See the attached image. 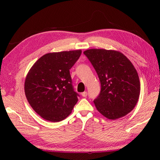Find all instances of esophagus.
Masks as SVG:
<instances>
[{"instance_id": "1", "label": "esophagus", "mask_w": 160, "mask_h": 160, "mask_svg": "<svg viewBox=\"0 0 160 160\" xmlns=\"http://www.w3.org/2000/svg\"><path fill=\"white\" fill-rule=\"evenodd\" d=\"M81 94H82V96L83 97H86L87 95H88V92H82Z\"/></svg>"}]
</instances>
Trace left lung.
Masks as SVG:
<instances>
[{
    "label": "left lung",
    "instance_id": "8db88e82",
    "mask_svg": "<svg viewBox=\"0 0 160 160\" xmlns=\"http://www.w3.org/2000/svg\"><path fill=\"white\" fill-rule=\"evenodd\" d=\"M95 69L101 92L94 100L98 112L116 120L134 109L138 101L140 83L137 70L120 51L91 48L84 51Z\"/></svg>",
    "mask_w": 160,
    "mask_h": 160
}]
</instances>
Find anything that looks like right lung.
<instances>
[{
    "label": "right lung",
    "mask_w": 160,
    "mask_h": 160,
    "mask_svg": "<svg viewBox=\"0 0 160 160\" xmlns=\"http://www.w3.org/2000/svg\"><path fill=\"white\" fill-rule=\"evenodd\" d=\"M82 50L48 53L35 62L27 75L25 93L34 112L51 122L68 116L78 102L70 69Z\"/></svg>",
    "instance_id": "add662e5"
}]
</instances>
